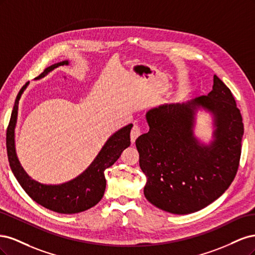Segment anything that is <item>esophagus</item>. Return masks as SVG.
<instances>
[{
	"label": "esophagus",
	"mask_w": 255,
	"mask_h": 255,
	"mask_svg": "<svg viewBox=\"0 0 255 255\" xmlns=\"http://www.w3.org/2000/svg\"><path fill=\"white\" fill-rule=\"evenodd\" d=\"M141 134V129L140 127L138 125H134L132 130H130V141L134 142L136 140V138Z\"/></svg>",
	"instance_id": "esophagus-1"
}]
</instances>
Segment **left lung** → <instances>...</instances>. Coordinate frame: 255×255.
I'll use <instances>...</instances> for the list:
<instances>
[{
    "instance_id": "left-lung-1",
    "label": "left lung",
    "mask_w": 255,
    "mask_h": 255,
    "mask_svg": "<svg viewBox=\"0 0 255 255\" xmlns=\"http://www.w3.org/2000/svg\"><path fill=\"white\" fill-rule=\"evenodd\" d=\"M199 108L214 119V140L194 136ZM149 132L136 139L146 176L143 194L165 212L186 215L217 200L233 182L242 154L244 123L232 92L217 75L213 90L186 103L163 104L145 115Z\"/></svg>"
}]
</instances>
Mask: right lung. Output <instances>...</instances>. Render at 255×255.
<instances>
[{"instance_id": "right-lung-1", "label": "right lung", "mask_w": 255, "mask_h": 255, "mask_svg": "<svg viewBox=\"0 0 255 255\" xmlns=\"http://www.w3.org/2000/svg\"><path fill=\"white\" fill-rule=\"evenodd\" d=\"M64 65H69V61L64 60L48 67L36 79L39 80L55 68ZM27 85L28 82L21 88L16 98L6 132L7 156L11 171L26 194L38 204L48 210L60 214H75L86 211L99 203L100 200L103 198L106 187L105 169L113 166L115 161L120 157L123 150L130 144L129 133L133 125L130 123L114 133L104 143L103 148L90 166L75 179L58 185L41 184L33 180L24 171L17 157L16 146H14V128L18 117L19 100Z\"/></svg>"}]
</instances>
